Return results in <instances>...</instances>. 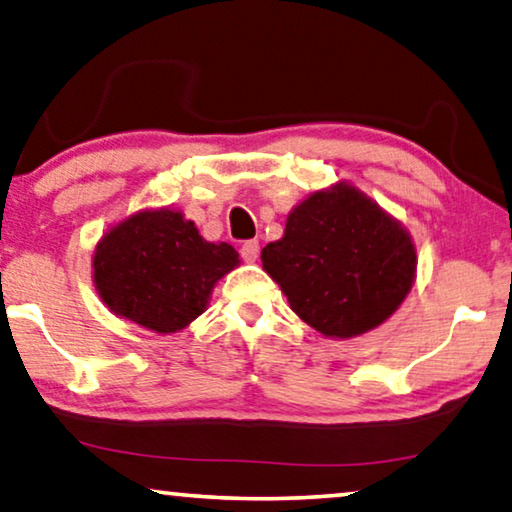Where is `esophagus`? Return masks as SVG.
<instances>
[{"label":"esophagus","instance_id":"34e87169","mask_svg":"<svg viewBox=\"0 0 512 512\" xmlns=\"http://www.w3.org/2000/svg\"><path fill=\"white\" fill-rule=\"evenodd\" d=\"M241 257H243V262H257V257H259V241H255V239L243 241Z\"/></svg>","mask_w":512,"mask_h":512}]
</instances>
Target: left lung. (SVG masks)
Segmentation results:
<instances>
[{"mask_svg": "<svg viewBox=\"0 0 512 512\" xmlns=\"http://www.w3.org/2000/svg\"><path fill=\"white\" fill-rule=\"evenodd\" d=\"M292 310L326 338H356L400 308L416 278L409 232L349 183L317 190L262 250Z\"/></svg>", "mask_w": 512, "mask_h": 512, "instance_id": "1", "label": "left lung"}]
</instances>
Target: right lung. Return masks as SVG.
<instances>
[{
    "label": "right lung",
    "mask_w": 512,
    "mask_h": 512,
    "mask_svg": "<svg viewBox=\"0 0 512 512\" xmlns=\"http://www.w3.org/2000/svg\"><path fill=\"white\" fill-rule=\"evenodd\" d=\"M236 264L230 243L202 239L181 211H137L98 241L94 285L114 315L177 333L207 310L216 282Z\"/></svg>",
    "instance_id": "right-lung-1"
}]
</instances>
